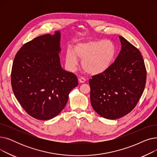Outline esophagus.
<instances>
[{"label":"esophagus","instance_id":"obj_1","mask_svg":"<svg viewBox=\"0 0 157 157\" xmlns=\"http://www.w3.org/2000/svg\"><path fill=\"white\" fill-rule=\"evenodd\" d=\"M78 81L80 83H83L86 81V79H85L84 78H79Z\"/></svg>","mask_w":157,"mask_h":157}]
</instances>
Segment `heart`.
Returning <instances> with one entry per match:
<instances>
[{
    "mask_svg": "<svg viewBox=\"0 0 157 157\" xmlns=\"http://www.w3.org/2000/svg\"><path fill=\"white\" fill-rule=\"evenodd\" d=\"M117 54V48L109 40H93L74 45L72 51L68 49L65 62L70 69L78 64V59L82 60V67L90 75H98L108 70Z\"/></svg>",
    "mask_w": 157,
    "mask_h": 157,
    "instance_id": "heart-1",
    "label": "heart"
}]
</instances>
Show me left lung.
<instances>
[{
    "mask_svg": "<svg viewBox=\"0 0 157 157\" xmlns=\"http://www.w3.org/2000/svg\"><path fill=\"white\" fill-rule=\"evenodd\" d=\"M121 49L105 72L89 79L93 109L103 118L116 120L133 110L144 90L146 69L139 49L119 36Z\"/></svg>",
    "mask_w": 157,
    "mask_h": 157,
    "instance_id": "left-lung-1",
    "label": "left lung"
}]
</instances>
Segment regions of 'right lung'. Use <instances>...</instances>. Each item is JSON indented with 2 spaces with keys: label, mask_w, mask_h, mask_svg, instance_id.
I'll list each match as a JSON object with an SVG mask.
<instances>
[{
  "label": "right lung",
  "mask_w": 157,
  "mask_h": 157,
  "mask_svg": "<svg viewBox=\"0 0 157 157\" xmlns=\"http://www.w3.org/2000/svg\"><path fill=\"white\" fill-rule=\"evenodd\" d=\"M60 41L59 31L37 37L23 44L13 61V93L23 109L37 120L57 116L78 85L75 74L61 67Z\"/></svg>",
  "instance_id": "add662e5"
}]
</instances>
